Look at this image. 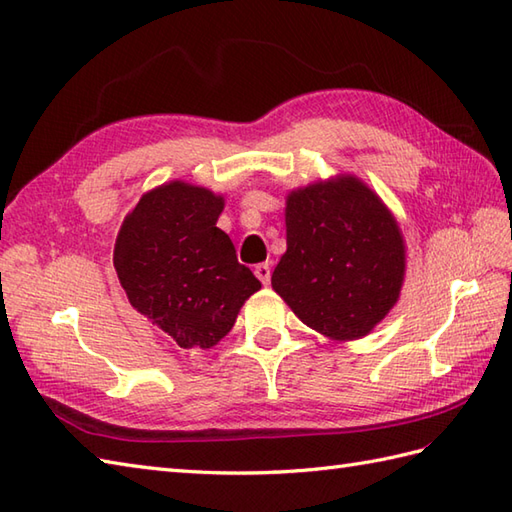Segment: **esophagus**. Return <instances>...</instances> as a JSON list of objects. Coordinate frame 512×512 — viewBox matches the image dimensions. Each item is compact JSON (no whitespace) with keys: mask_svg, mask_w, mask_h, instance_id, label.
Masks as SVG:
<instances>
[{"mask_svg":"<svg viewBox=\"0 0 512 512\" xmlns=\"http://www.w3.org/2000/svg\"><path fill=\"white\" fill-rule=\"evenodd\" d=\"M255 275H257V279L261 283L268 285L270 283V264H257L255 266Z\"/></svg>","mask_w":512,"mask_h":512,"instance_id":"34e87169","label":"esophagus"}]
</instances>
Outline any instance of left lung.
<instances>
[{
  "mask_svg": "<svg viewBox=\"0 0 512 512\" xmlns=\"http://www.w3.org/2000/svg\"><path fill=\"white\" fill-rule=\"evenodd\" d=\"M288 251L272 288L307 327L362 338L399 299L403 240L397 222L358 178L316 183L288 196Z\"/></svg>",
  "mask_w": 512,
  "mask_h": 512,
  "instance_id": "8db88e82",
  "label": "left lung"
}]
</instances>
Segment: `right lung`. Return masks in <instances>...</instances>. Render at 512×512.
Masks as SVG:
<instances>
[{
	"label": "right lung",
	"instance_id": "1",
	"mask_svg": "<svg viewBox=\"0 0 512 512\" xmlns=\"http://www.w3.org/2000/svg\"><path fill=\"white\" fill-rule=\"evenodd\" d=\"M224 200L174 181L152 189L124 220L113 264L130 305L183 349H209L231 331L261 283L216 227Z\"/></svg>",
	"mask_w": 512,
	"mask_h": 512
}]
</instances>
